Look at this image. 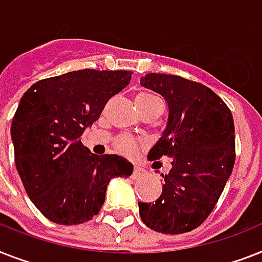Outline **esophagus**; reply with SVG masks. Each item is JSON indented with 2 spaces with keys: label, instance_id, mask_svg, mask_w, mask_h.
Segmentation results:
<instances>
[{
  "label": "esophagus",
  "instance_id": "34e87169",
  "mask_svg": "<svg viewBox=\"0 0 262 262\" xmlns=\"http://www.w3.org/2000/svg\"><path fill=\"white\" fill-rule=\"evenodd\" d=\"M144 173H145V171L142 169V168L140 167H135V169H133V179H140V178H142L144 176Z\"/></svg>",
  "mask_w": 262,
  "mask_h": 262
}]
</instances>
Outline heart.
Listing matches in <instances>:
<instances>
[{"label": "heart", "instance_id": "b5f03b06", "mask_svg": "<svg viewBox=\"0 0 262 262\" xmlns=\"http://www.w3.org/2000/svg\"><path fill=\"white\" fill-rule=\"evenodd\" d=\"M160 99L156 95L150 94V93H141L136 97V103L137 105H146V103H153V102H159ZM117 150L121 153L127 155V156H133L138 149V142L135 138L127 137V136H121L117 138L116 141Z\"/></svg>", "mask_w": 262, "mask_h": 262}]
</instances>
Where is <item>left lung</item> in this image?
<instances>
[{"label": "left lung", "mask_w": 262, "mask_h": 262, "mask_svg": "<svg viewBox=\"0 0 262 262\" xmlns=\"http://www.w3.org/2000/svg\"><path fill=\"white\" fill-rule=\"evenodd\" d=\"M140 83L168 105L167 127L148 159H172L161 175L163 192L153 203H138L140 216L152 230L182 234L205 222L230 178L234 121L226 103L202 83L168 74H146Z\"/></svg>", "instance_id": "1"}]
</instances>
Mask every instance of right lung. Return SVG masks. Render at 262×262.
<instances>
[{"instance_id":"right-lung-1","label":"right lung","mask_w":262,"mask_h":262,"mask_svg":"<svg viewBox=\"0 0 262 262\" xmlns=\"http://www.w3.org/2000/svg\"><path fill=\"white\" fill-rule=\"evenodd\" d=\"M130 71L79 70L32 84L21 98L10 136L14 163L28 196L59 225H79L101 210L116 176L132 175L118 155H94L80 141Z\"/></svg>"}]
</instances>
